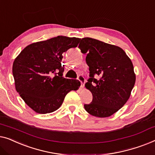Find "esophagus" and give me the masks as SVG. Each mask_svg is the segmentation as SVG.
<instances>
[{"instance_id":"obj_1","label":"esophagus","mask_w":155,"mask_h":155,"mask_svg":"<svg viewBox=\"0 0 155 155\" xmlns=\"http://www.w3.org/2000/svg\"><path fill=\"white\" fill-rule=\"evenodd\" d=\"M78 79L79 80V81L81 82V88H84V84H85V78L83 77L82 75H79L78 77Z\"/></svg>"}]
</instances>
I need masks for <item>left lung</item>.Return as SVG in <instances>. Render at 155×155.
Segmentation results:
<instances>
[{
	"label": "left lung",
	"mask_w": 155,
	"mask_h": 155,
	"mask_svg": "<svg viewBox=\"0 0 155 155\" xmlns=\"http://www.w3.org/2000/svg\"><path fill=\"white\" fill-rule=\"evenodd\" d=\"M78 48L81 53H88L90 78L85 86L93 95L92 102L84 104L85 110L97 117H110L128 101L135 85L131 60L120 47L88 37L81 39Z\"/></svg>",
	"instance_id": "8db88e82"
}]
</instances>
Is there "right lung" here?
<instances>
[{
    "label": "right lung",
    "instance_id": "right-lung-1",
    "mask_svg": "<svg viewBox=\"0 0 155 155\" xmlns=\"http://www.w3.org/2000/svg\"><path fill=\"white\" fill-rule=\"evenodd\" d=\"M81 38L58 36L33 43L15 59V88L25 103L38 114L55 112L66 95L81 86L78 80L62 77V54L77 47Z\"/></svg>",
    "mask_w": 155,
    "mask_h": 155
}]
</instances>
